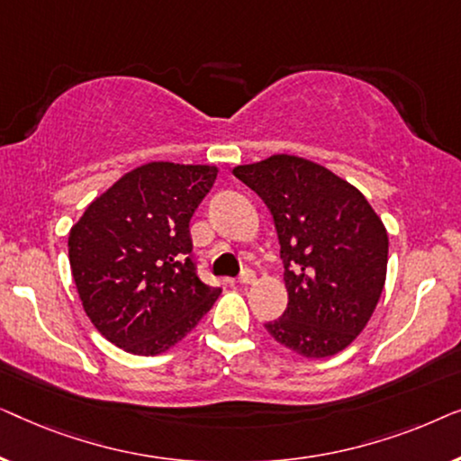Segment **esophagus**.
Returning <instances> with one entry per match:
<instances>
[{
  "label": "esophagus",
  "instance_id": "34e87169",
  "mask_svg": "<svg viewBox=\"0 0 461 461\" xmlns=\"http://www.w3.org/2000/svg\"><path fill=\"white\" fill-rule=\"evenodd\" d=\"M256 281V273L251 268H243L241 275H239V283L241 285H251V283Z\"/></svg>",
  "mask_w": 461,
  "mask_h": 461
}]
</instances>
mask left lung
<instances>
[{"label":"left lung","mask_w":461,"mask_h":461,"mask_svg":"<svg viewBox=\"0 0 461 461\" xmlns=\"http://www.w3.org/2000/svg\"><path fill=\"white\" fill-rule=\"evenodd\" d=\"M232 174L273 213L287 308L270 338L308 358L344 350L374 314L388 264V232L361 191L295 155L237 166Z\"/></svg>","instance_id":"1"}]
</instances>
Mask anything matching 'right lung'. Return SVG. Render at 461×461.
I'll return each instance as SVG.
<instances>
[{
  "instance_id": "add662e5",
  "label": "right lung",
  "mask_w": 461,
  "mask_h": 461,
  "mask_svg": "<svg viewBox=\"0 0 461 461\" xmlns=\"http://www.w3.org/2000/svg\"><path fill=\"white\" fill-rule=\"evenodd\" d=\"M216 176L213 166L147 163L94 199L68 232L84 311L125 352H166L222 292L199 279L188 229Z\"/></svg>"
}]
</instances>
